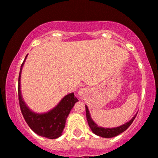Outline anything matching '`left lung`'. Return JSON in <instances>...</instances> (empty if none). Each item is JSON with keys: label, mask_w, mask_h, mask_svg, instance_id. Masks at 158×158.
Masks as SVG:
<instances>
[{"label": "left lung", "mask_w": 158, "mask_h": 158, "mask_svg": "<svg viewBox=\"0 0 158 158\" xmlns=\"http://www.w3.org/2000/svg\"><path fill=\"white\" fill-rule=\"evenodd\" d=\"M85 110H86L87 120H88V125H89L90 129L92 130V131H93L95 135L100 136V137H106V138H110V137H116V136L119 135V134L123 133V131H126L127 128L131 126V123H133L134 120H135L136 116H137V114H136L135 117H134L129 122H128L126 123V124L123 125V126H121L113 128H102V127H99L96 123H94V121L92 120L91 117H90L89 110H88V107L86 106H85Z\"/></svg>", "instance_id": "8db88e82"}]
</instances>
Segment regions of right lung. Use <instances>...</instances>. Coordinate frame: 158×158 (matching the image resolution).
Wrapping results in <instances>:
<instances>
[{
    "label": "right lung",
    "instance_id": "1",
    "mask_svg": "<svg viewBox=\"0 0 158 158\" xmlns=\"http://www.w3.org/2000/svg\"><path fill=\"white\" fill-rule=\"evenodd\" d=\"M27 55L25 57L26 59ZM23 60L20 69L19 77V86H18V94H19V101L21 113L30 128L35 134L41 137L49 139H56L60 137L63 129L65 126V122L68 116L70 114L74 104L78 102L77 98L74 94H70L61 99L57 106L48 113L39 114L33 113L28 108L23 102L21 94V86H20V79H21V70L24 64Z\"/></svg>",
    "mask_w": 158,
    "mask_h": 158
}]
</instances>
